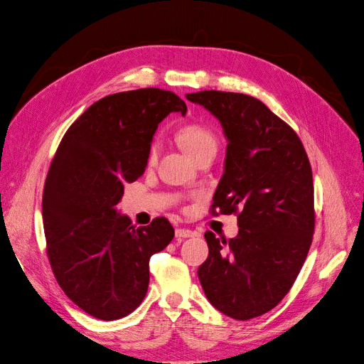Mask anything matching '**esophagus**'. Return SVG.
<instances>
[{
    "label": "esophagus",
    "mask_w": 364,
    "mask_h": 364,
    "mask_svg": "<svg viewBox=\"0 0 364 364\" xmlns=\"http://www.w3.org/2000/svg\"><path fill=\"white\" fill-rule=\"evenodd\" d=\"M193 236H196V233L190 229H184V228L176 229V237H178V239H186V237H193Z\"/></svg>",
    "instance_id": "34e87169"
}]
</instances>
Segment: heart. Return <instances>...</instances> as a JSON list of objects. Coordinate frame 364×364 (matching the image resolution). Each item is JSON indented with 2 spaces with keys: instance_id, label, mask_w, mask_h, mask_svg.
I'll return each mask as SVG.
<instances>
[{
  "instance_id": "1",
  "label": "heart",
  "mask_w": 364,
  "mask_h": 364,
  "mask_svg": "<svg viewBox=\"0 0 364 364\" xmlns=\"http://www.w3.org/2000/svg\"><path fill=\"white\" fill-rule=\"evenodd\" d=\"M177 139L181 148L190 155L191 159L197 157L200 152L205 151L207 148L218 146V141L212 134V131L198 124L183 127L177 134ZM155 155H157V145H152L151 159H155Z\"/></svg>"
}]
</instances>
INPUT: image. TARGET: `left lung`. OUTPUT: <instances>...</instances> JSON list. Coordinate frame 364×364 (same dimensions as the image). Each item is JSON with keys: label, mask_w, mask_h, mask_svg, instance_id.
I'll return each mask as SVG.
<instances>
[{"label": "left lung", "mask_w": 364, "mask_h": 364, "mask_svg": "<svg viewBox=\"0 0 364 364\" xmlns=\"http://www.w3.org/2000/svg\"><path fill=\"white\" fill-rule=\"evenodd\" d=\"M186 97L223 128L225 170L212 212L237 213L239 226L229 240L204 233L209 256L197 275L216 309L246 321L277 306L305 262L316 223L313 171L295 131L259 99L219 90Z\"/></svg>", "instance_id": "left-lung-1"}]
</instances>
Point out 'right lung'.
Returning <instances> with one entry per match:
<instances>
[{
	"instance_id": "add662e5",
	"label": "right lung",
	"mask_w": 364,
	"mask_h": 364,
	"mask_svg": "<svg viewBox=\"0 0 364 364\" xmlns=\"http://www.w3.org/2000/svg\"><path fill=\"white\" fill-rule=\"evenodd\" d=\"M171 112L184 117L187 107L170 90L108 95L70 125L51 161L43 191L48 261L65 294L95 318L132 313L148 289L149 257L174 237L166 218L136 228L117 209Z\"/></svg>"
}]
</instances>
